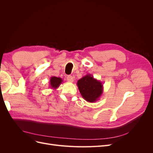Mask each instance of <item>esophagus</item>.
Instances as JSON below:
<instances>
[{
  "label": "esophagus",
  "mask_w": 153,
  "mask_h": 153,
  "mask_svg": "<svg viewBox=\"0 0 153 153\" xmlns=\"http://www.w3.org/2000/svg\"><path fill=\"white\" fill-rule=\"evenodd\" d=\"M67 80L68 82H73L74 81V79H73V77L72 76H68L67 77Z\"/></svg>",
  "instance_id": "obj_1"
}]
</instances>
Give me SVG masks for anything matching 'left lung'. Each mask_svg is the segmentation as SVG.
<instances>
[{
    "label": "left lung",
    "instance_id": "1",
    "mask_svg": "<svg viewBox=\"0 0 153 153\" xmlns=\"http://www.w3.org/2000/svg\"><path fill=\"white\" fill-rule=\"evenodd\" d=\"M76 84L83 98L87 102H96L103 92L102 82L96 80L91 74L78 80Z\"/></svg>",
    "mask_w": 153,
    "mask_h": 153
}]
</instances>
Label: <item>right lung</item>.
I'll return each mask as SVG.
<instances>
[{"mask_svg": "<svg viewBox=\"0 0 153 153\" xmlns=\"http://www.w3.org/2000/svg\"><path fill=\"white\" fill-rule=\"evenodd\" d=\"M62 82L63 80L61 78H58L56 76H52L50 79L49 86L50 87H51V89L55 90L57 89V88L59 87V85L62 84Z\"/></svg>", "mask_w": 153, "mask_h": 153, "instance_id": "obj_1", "label": "right lung"}]
</instances>
